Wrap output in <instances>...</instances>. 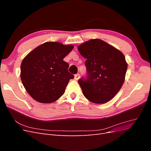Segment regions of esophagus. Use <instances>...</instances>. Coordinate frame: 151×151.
Masks as SVG:
<instances>
[{
	"instance_id": "obj_1",
	"label": "esophagus",
	"mask_w": 151,
	"mask_h": 151,
	"mask_svg": "<svg viewBox=\"0 0 151 151\" xmlns=\"http://www.w3.org/2000/svg\"><path fill=\"white\" fill-rule=\"evenodd\" d=\"M79 78H80V74H77L74 76V79L76 81H77Z\"/></svg>"
}]
</instances>
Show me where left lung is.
I'll return each instance as SVG.
<instances>
[{
  "label": "left lung",
  "mask_w": 151,
  "mask_h": 151,
  "mask_svg": "<svg viewBox=\"0 0 151 151\" xmlns=\"http://www.w3.org/2000/svg\"><path fill=\"white\" fill-rule=\"evenodd\" d=\"M78 50L86 58L87 76L78 81L84 96L96 104L110 101L124 83L127 69L124 55L99 39L86 42Z\"/></svg>",
  "instance_id": "1"
}]
</instances>
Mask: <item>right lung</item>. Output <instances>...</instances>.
Segmentation results:
<instances>
[{
  "instance_id": "1",
  "label": "right lung",
  "mask_w": 151,
  "mask_h": 151,
  "mask_svg": "<svg viewBox=\"0 0 151 151\" xmlns=\"http://www.w3.org/2000/svg\"><path fill=\"white\" fill-rule=\"evenodd\" d=\"M74 46L59 42L44 43L27 55L21 65V79L27 92L42 103L55 101L65 92L74 75L63 61Z\"/></svg>"
}]
</instances>
